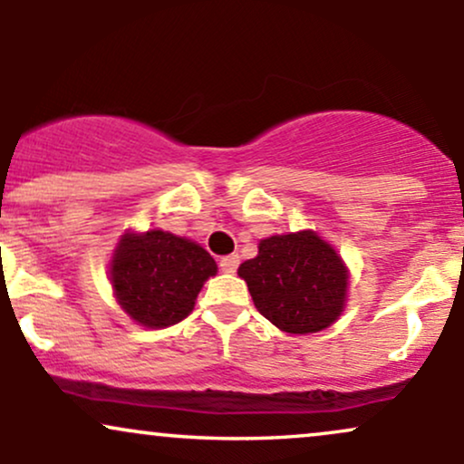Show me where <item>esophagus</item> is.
I'll return each mask as SVG.
<instances>
[{
	"instance_id": "esophagus-1",
	"label": "esophagus",
	"mask_w": 464,
	"mask_h": 464,
	"mask_svg": "<svg viewBox=\"0 0 464 464\" xmlns=\"http://www.w3.org/2000/svg\"><path fill=\"white\" fill-rule=\"evenodd\" d=\"M237 266H239L237 255H227V257L220 259V270H222V273H228V275L236 273Z\"/></svg>"
}]
</instances>
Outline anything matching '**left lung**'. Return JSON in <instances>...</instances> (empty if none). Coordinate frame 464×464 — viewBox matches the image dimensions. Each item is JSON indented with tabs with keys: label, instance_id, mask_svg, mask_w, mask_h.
<instances>
[{
	"label": "left lung",
	"instance_id": "left-lung-1",
	"mask_svg": "<svg viewBox=\"0 0 464 464\" xmlns=\"http://www.w3.org/2000/svg\"><path fill=\"white\" fill-rule=\"evenodd\" d=\"M237 275L259 314L285 334L323 332L347 301V266L314 231L262 239L257 257L239 266Z\"/></svg>",
	"mask_w": 464,
	"mask_h": 464
}]
</instances>
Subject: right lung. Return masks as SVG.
<instances>
[{
	"mask_svg": "<svg viewBox=\"0 0 464 464\" xmlns=\"http://www.w3.org/2000/svg\"><path fill=\"white\" fill-rule=\"evenodd\" d=\"M216 273L218 266L205 248L161 228L124 233L111 259L117 303L148 329L188 318L202 284Z\"/></svg>",
	"mask_w": 464,
	"mask_h": 464,
	"instance_id": "add662e5",
	"label": "right lung"
}]
</instances>
